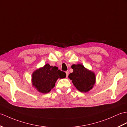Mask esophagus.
Here are the masks:
<instances>
[{"label":"esophagus","instance_id":"esophagus-1","mask_svg":"<svg viewBox=\"0 0 127 127\" xmlns=\"http://www.w3.org/2000/svg\"><path fill=\"white\" fill-rule=\"evenodd\" d=\"M65 73H66V76L67 77V76H68V75H69V71H66L65 72Z\"/></svg>","mask_w":127,"mask_h":127}]
</instances>
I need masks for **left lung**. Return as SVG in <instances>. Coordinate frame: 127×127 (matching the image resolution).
Masks as SVG:
<instances>
[{
    "mask_svg": "<svg viewBox=\"0 0 127 127\" xmlns=\"http://www.w3.org/2000/svg\"><path fill=\"white\" fill-rule=\"evenodd\" d=\"M71 68L73 71L70 73L68 77L72 80L76 89L85 93L92 89L95 83V73L85 68L82 64H73Z\"/></svg>",
    "mask_w": 127,
    "mask_h": 127,
    "instance_id": "8db88e82",
    "label": "left lung"
}]
</instances>
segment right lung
<instances>
[{
    "label": "right lung",
    "instance_id": "add662e5",
    "mask_svg": "<svg viewBox=\"0 0 127 127\" xmlns=\"http://www.w3.org/2000/svg\"><path fill=\"white\" fill-rule=\"evenodd\" d=\"M66 77V73L59 70L57 66H50L46 64L33 73L32 82L33 86L42 93H48L55 87L58 78Z\"/></svg>",
    "mask_w": 127,
    "mask_h": 127
}]
</instances>
